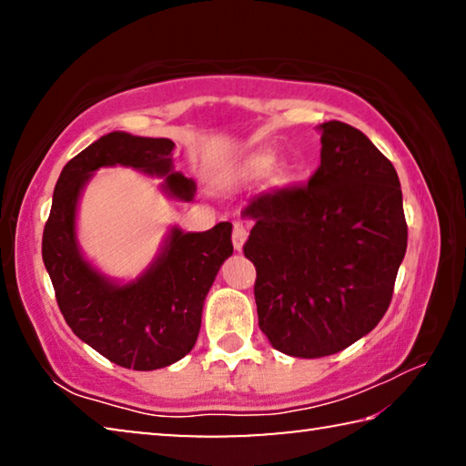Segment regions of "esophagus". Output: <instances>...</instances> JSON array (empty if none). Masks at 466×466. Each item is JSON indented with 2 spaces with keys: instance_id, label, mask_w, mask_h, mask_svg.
I'll use <instances>...</instances> for the list:
<instances>
[{
  "instance_id": "34e87169",
  "label": "esophagus",
  "mask_w": 466,
  "mask_h": 466,
  "mask_svg": "<svg viewBox=\"0 0 466 466\" xmlns=\"http://www.w3.org/2000/svg\"><path fill=\"white\" fill-rule=\"evenodd\" d=\"M248 238V228L247 224L242 222H234V228H232V242H234V248L236 250H242L244 242H247Z\"/></svg>"
}]
</instances>
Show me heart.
Masks as SVG:
<instances>
[{"label": "heart", "mask_w": 466, "mask_h": 466, "mask_svg": "<svg viewBox=\"0 0 466 466\" xmlns=\"http://www.w3.org/2000/svg\"><path fill=\"white\" fill-rule=\"evenodd\" d=\"M273 164V156L269 154H263V156H257L255 160H250L247 167H244L242 175L248 177V178H257V177H263L267 170L271 168ZM288 180V172L283 167H275L271 172V183L273 185H283Z\"/></svg>", "instance_id": "obj_1"}]
</instances>
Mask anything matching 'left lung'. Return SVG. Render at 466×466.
<instances>
[{"label":"left lung","instance_id":"left-lung-1","mask_svg":"<svg viewBox=\"0 0 466 466\" xmlns=\"http://www.w3.org/2000/svg\"><path fill=\"white\" fill-rule=\"evenodd\" d=\"M309 185L258 193L244 257L257 269L258 327L275 350L325 358L368 335L389 310L407 250L397 170L360 129L320 125Z\"/></svg>","mask_w":466,"mask_h":466}]
</instances>
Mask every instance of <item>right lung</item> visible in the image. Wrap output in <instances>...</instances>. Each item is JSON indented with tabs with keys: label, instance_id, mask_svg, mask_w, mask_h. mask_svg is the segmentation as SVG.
Returning a JSON list of instances; mask_svg holds the SVG:
<instances>
[{
	"label": "right lung",
	"instance_id": "1",
	"mask_svg": "<svg viewBox=\"0 0 466 466\" xmlns=\"http://www.w3.org/2000/svg\"><path fill=\"white\" fill-rule=\"evenodd\" d=\"M175 144L123 131L102 136L61 170L43 232V261L69 329L116 366L147 372L193 350L205 296L232 255V224L208 232L172 228L167 244L136 281L116 283L86 261L76 240V209L84 185L102 167H131L164 177V188L193 199L195 183L172 170Z\"/></svg>",
	"mask_w": 466,
	"mask_h": 466
}]
</instances>
